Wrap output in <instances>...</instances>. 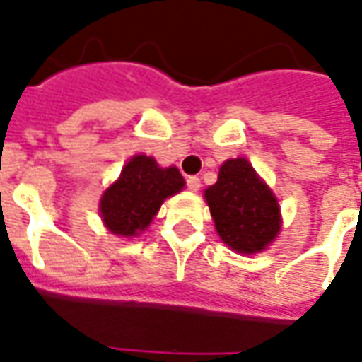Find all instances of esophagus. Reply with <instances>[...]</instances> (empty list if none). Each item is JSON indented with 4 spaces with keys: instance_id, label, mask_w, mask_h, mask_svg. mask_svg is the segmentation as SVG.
<instances>
[{
    "instance_id": "34e87169",
    "label": "esophagus",
    "mask_w": 362,
    "mask_h": 362,
    "mask_svg": "<svg viewBox=\"0 0 362 362\" xmlns=\"http://www.w3.org/2000/svg\"><path fill=\"white\" fill-rule=\"evenodd\" d=\"M186 186H188V189H192V192H197L199 186H202V180H199L197 176H188V178H186Z\"/></svg>"
}]
</instances>
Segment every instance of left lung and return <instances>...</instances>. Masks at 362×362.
I'll return each instance as SVG.
<instances>
[{"label": "left lung", "instance_id": "obj_1", "mask_svg": "<svg viewBox=\"0 0 362 362\" xmlns=\"http://www.w3.org/2000/svg\"><path fill=\"white\" fill-rule=\"evenodd\" d=\"M215 228L233 250L254 254L266 248L281 228L279 205L246 158H230L205 189Z\"/></svg>", "mask_w": 362, "mask_h": 362}]
</instances>
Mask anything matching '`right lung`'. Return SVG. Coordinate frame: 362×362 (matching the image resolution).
<instances>
[{"mask_svg": "<svg viewBox=\"0 0 362 362\" xmlns=\"http://www.w3.org/2000/svg\"><path fill=\"white\" fill-rule=\"evenodd\" d=\"M184 188L176 166L160 168L155 158L137 155L119 174V180L104 192L100 217L110 233L135 236L149 227L158 207L168 196Z\"/></svg>", "mask_w": 362, "mask_h": 362, "instance_id": "obj_1", "label": "right lung"}]
</instances>
